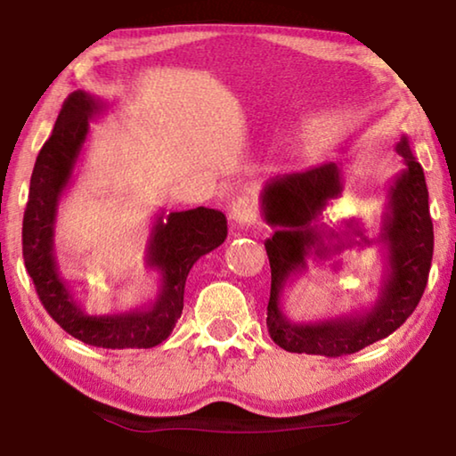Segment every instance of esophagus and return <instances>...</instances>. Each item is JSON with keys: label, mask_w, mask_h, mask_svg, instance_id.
Returning a JSON list of instances; mask_svg holds the SVG:
<instances>
[{"label": "esophagus", "mask_w": 456, "mask_h": 456, "mask_svg": "<svg viewBox=\"0 0 456 456\" xmlns=\"http://www.w3.org/2000/svg\"><path fill=\"white\" fill-rule=\"evenodd\" d=\"M229 217L231 221L237 223L239 227H249L257 219V209L249 197H237L233 200V205H231Z\"/></svg>", "instance_id": "obj_1"}]
</instances>
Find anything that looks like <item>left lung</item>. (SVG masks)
I'll list each match as a JSON object with an SVG mask.
<instances>
[{
	"instance_id": "8db88e82",
	"label": "left lung",
	"mask_w": 456,
	"mask_h": 456,
	"mask_svg": "<svg viewBox=\"0 0 456 456\" xmlns=\"http://www.w3.org/2000/svg\"><path fill=\"white\" fill-rule=\"evenodd\" d=\"M396 152L406 168L388 189V203L380 235L374 243L384 249V272L372 305L336 318L296 323L281 310L285 285L307 269V259H331L354 243L370 245L358 221H346L344 231L318 225V219L334 199L342 197V173L336 163H323L299 173L277 175L261 192V211L275 233L265 241L272 267V293L267 304V330L280 348L296 354H320L336 358L378 342L406 322L419 305L428 281L432 219L428 189L408 136L403 134ZM352 236H360L362 244ZM338 267V261H334Z\"/></svg>"
}]
</instances>
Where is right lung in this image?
<instances>
[{
	"label": "right lung",
	"mask_w": 456,
	"mask_h": 456,
	"mask_svg": "<svg viewBox=\"0 0 456 456\" xmlns=\"http://www.w3.org/2000/svg\"><path fill=\"white\" fill-rule=\"evenodd\" d=\"M104 108L102 100L84 90L72 92L61 106L29 181L21 229L24 261L45 312L68 334L96 348H152L171 336L183 314L184 283L191 267L225 241L227 219L221 211L207 207L157 215L144 257L146 265L159 273L157 297L112 314L84 310L60 277L53 233L60 199L74 176L90 133V120L102 114Z\"/></svg>",
	"instance_id": "add662e5"
}]
</instances>
